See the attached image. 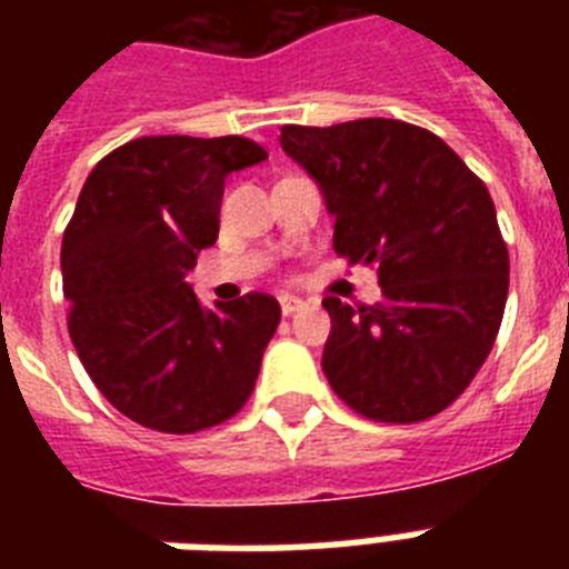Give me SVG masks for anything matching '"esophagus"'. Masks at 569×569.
Instances as JSON below:
<instances>
[{"label": "esophagus", "instance_id": "34e87169", "mask_svg": "<svg viewBox=\"0 0 569 569\" xmlns=\"http://www.w3.org/2000/svg\"><path fill=\"white\" fill-rule=\"evenodd\" d=\"M303 307H307V301L298 298V295H280V310H283V316H292V312L303 310Z\"/></svg>", "mask_w": 569, "mask_h": 569}]
</instances>
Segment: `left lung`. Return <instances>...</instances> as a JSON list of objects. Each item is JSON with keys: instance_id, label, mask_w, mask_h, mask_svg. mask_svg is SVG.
Returning <instances> with one entry per match:
<instances>
[{"instance_id": "left-lung-1", "label": "left lung", "mask_w": 569, "mask_h": 569, "mask_svg": "<svg viewBox=\"0 0 569 569\" xmlns=\"http://www.w3.org/2000/svg\"><path fill=\"white\" fill-rule=\"evenodd\" d=\"M280 147L337 218L333 250L378 268L375 307L321 301L330 387L375 422L437 416L487 360L508 301L490 191L442 138L401 120L283 127Z\"/></svg>"}]
</instances>
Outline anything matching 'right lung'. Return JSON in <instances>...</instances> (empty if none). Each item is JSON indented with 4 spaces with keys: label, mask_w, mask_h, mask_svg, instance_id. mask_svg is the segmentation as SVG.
<instances>
[{
    "label": "right lung",
    "mask_w": 569,
    "mask_h": 569,
    "mask_svg": "<svg viewBox=\"0 0 569 569\" xmlns=\"http://www.w3.org/2000/svg\"><path fill=\"white\" fill-rule=\"evenodd\" d=\"M266 159L239 136H147L84 180L61 241L70 339L132 422L194 433L239 413L253 392L280 303L248 292L206 310L186 274L218 239L223 180Z\"/></svg>",
    "instance_id": "obj_1"
}]
</instances>
